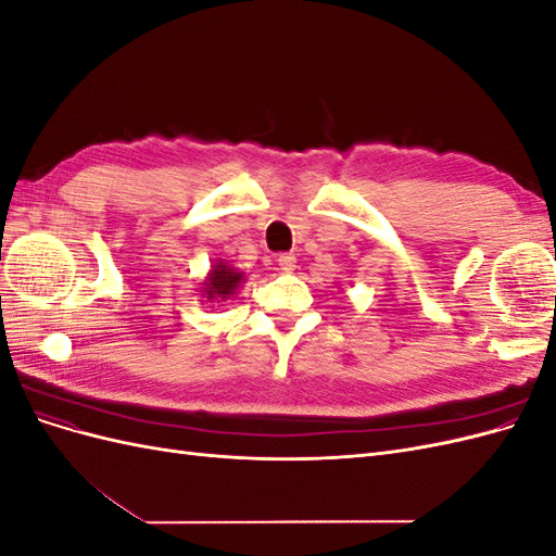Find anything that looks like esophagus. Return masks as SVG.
Returning <instances> with one entry per match:
<instances>
[{"label": "esophagus", "mask_w": 556, "mask_h": 556, "mask_svg": "<svg viewBox=\"0 0 556 556\" xmlns=\"http://www.w3.org/2000/svg\"><path fill=\"white\" fill-rule=\"evenodd\" d=\"M278 266H280L282 274H292L294 268H296V257L294 255H280L278 257Z\"/></svg>", "instance_id": "34e87169"}]
</instances>
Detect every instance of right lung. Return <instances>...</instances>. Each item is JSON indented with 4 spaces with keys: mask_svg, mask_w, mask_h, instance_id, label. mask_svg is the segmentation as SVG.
<instances>
[{
    "mask_svg": "<svg viewBox=\"0 0 556 556\" xmlns=\"http://www.w3.org/2000/svg\"><path fill=\"white\" fill-rule=\"evenodd\" d=\"M241 280H243V274L237 271V268L227 266L225 262H215L208 278L204 280V288H201V292L206 294L208 301H225L239 290Z\"/></svg>",
    "mask_w": 556,
    "mask_h": 556,
    "instance_id": "right-lung-1",
    "label": "right lung"
}]
</instances>
